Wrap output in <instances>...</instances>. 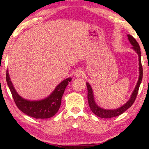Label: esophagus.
Instances as JSON below:
<instances>
[{"mask_svg":"<svg viewBox=\"0 0 149 149\" xmlns=\"http://www.w3.org/2000/svg\"><path fill=\"white\" fill-rule=\"evenodd\" d=\"M84 75V72H83V70L81 69H77L74 72V77H83Z\"/></svg>","mask_w":149,"mask_h":149,"instance_id":"1","label":"esophagus"}]
</instances>
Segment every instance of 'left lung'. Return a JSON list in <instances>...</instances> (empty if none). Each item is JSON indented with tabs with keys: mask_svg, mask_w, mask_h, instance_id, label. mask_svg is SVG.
I'll return each mask as SVG.
<instances>
[{
	"mask_svg": "<svg viewBox=\"0 0 149 149\" xmlns=\"http://www.w3.org/2000/svg\"><path fill=\"white\" fill-rule=\"evenodd\" d=\"M128 40L130 42V44L132 45V49L134 52H136V54L138 56V61H139V77H138V82L136 83V85L135 87V89L132 92L131 97L129 99L127 102L125 104H123L122 107L118 108L117 109H104L103 108H101L97 104L95 101L94 95H93V89L91 88L90 84L89 83H86L87 87V99H88V103L89 105V107L91 110V111L97 115V117L100 118H104V119H107V118H112L117 117L121 115L126 110H127L130 107H132L134 101L137 96L138 89H139L140 83L142 82V75H143V72H142V66L141 63V52H140V48L139 45H138V42L134 38L133 36L130 35V34H127Z\"/></svg>",
	"mask_w": 149,
	"mask_h": 149,
	"instance_id": "8db88e82",
	"label": "left lung"
}]
</instances>
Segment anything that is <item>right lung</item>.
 Listing matches in <instances>:
<instances>
[{
	"label": "right lung",
	"instance_id": "add662e5",
	"mask_svg": "<svg viewBox=\"0 0 149 149\" xmlns=\"http://www.w3.org/2000/svg\"><path fill=\"white\" fill-rule=\"evenodd\" d=\"M6 80L15 104L20 111L35 119H48L54 117L58 111L65 89L72 80V78L69 77L64 79L57 85L49 96L40 100H29L20 96L11 82L8 69L6 74Z\"/></svg>",
	"mask_w": 149,
	"mask_h": 149
}]
</instances>
